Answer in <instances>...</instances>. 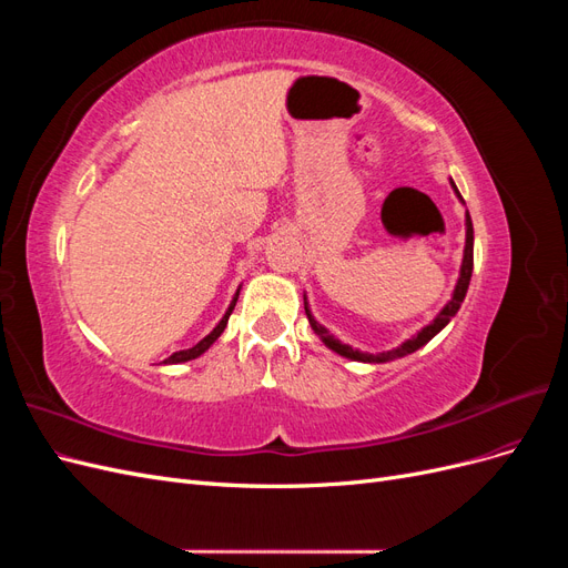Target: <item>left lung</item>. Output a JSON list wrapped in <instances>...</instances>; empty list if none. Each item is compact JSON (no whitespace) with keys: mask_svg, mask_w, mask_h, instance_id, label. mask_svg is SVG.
I'll use <instances>...</instances> for the list:
<instances>
[{"mask_svg":"<svg viewBox=\"0 0 568 568\" xmlns=\"http://www.w3.org/2000/svg\"><path fill=\"white\" fill-rule=\"evenodd\" d=\"M450 186L455 196L462 201V194L457 192L455 182L450 180ZM464 203V201H462ZM464 230H467V234H464V253H462V265H459V277H457V284L453 288V296L450 301L445 303L440 307V313L428 322L426 326H422V329L412 336V338H405L398 348H390V351H384V353H367V351H359V348H353L348 346V343L338 341L334 334H329V329H326L324 324H320L311 311V303H307V296L303 294V305H305V315H307V322H311L313 332L322 338V343L329 351L338 353L341 357H348V359H355V363H369V365H382V363H390V359H398V357H405L409 353L419 351L422 346H426L428 341H432L438 332H443L445 326L450 324V320L457 315L459 305L464 301V296H467V288H469V282H471V270H474V227H471V217H469V211L464 213Z\"/></svg>","mask_w":568,"mask_h":568,"instance_id":"8db88e82","label":"left lung"}]
</instances>
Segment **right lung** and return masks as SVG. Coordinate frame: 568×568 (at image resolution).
I'll use <instances>...</instances> for the list:
<instances>
[{"label": "right lung", "mask_w": 568, "mask_h": 568, "mask_svg": "<svg viewBox=\"0 0 568 568\" xmlns=\"http://www.w3.org/2000/svg\"><path fill=\"white\" fill-rule=\"evenodd\" d=\"M239 291H242V286L236 288V294L232 296V303H230V307L225 311V315H222V320L215 324V329L209 334V336H203L196 346H192V348H186V351H178V353H173L170 357H165L163 359V365H182V363H189V359H196V357H201L205 351H209L213 343L220 338V334L225 332V326H227V320H230V315H232V311H234V305H236V298H239Z\"/></svg>", "instance_id": "add662e5"}]
</instances>
